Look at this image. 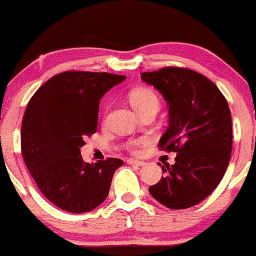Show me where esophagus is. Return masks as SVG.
Here are the masks:
<instances>
[{
	"label": "esophagus",
	"mask_w": 256,
	"mask_h": 256,
	"mask_svg": "<svg viewBox=\"0 0 256 256\" xmlns=\"http://www.w3.org/2000/svg\"><path fill=\"white\" fill-rule=\"evenodd\" d=\"M128 162L130 164V165H135V166H144V165H145V162H144V161L135 160V158H128Z\"/></svg>",
	"instance_id": "1"
}]
</instances>
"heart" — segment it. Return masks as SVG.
<instances>
[{
	"label": "heart",
	"mask_w": 256,
	"mask_h": 256,
	"mask_svg": "<svg viewBox=\"0 0 256 256\" xmlns=\"http://www.w3.org/2000/svg\"><path fill=\"white\" fill-rule=\"evenodd\" d=\"M130 102L140 114L150 108H158V98L156 94L151 88H134L130 92ZM142 141H131L128 144V148L132 151L138 150V145Z\"/></svg>",
	"instance_id": "1"
}]
</instances>
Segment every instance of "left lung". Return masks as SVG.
<instances>
[{
  "label": "left lung",
  "instance_id": "left-lung-1",
  "mask_svg": "<svg viewBox=\"0 0 256 256\" xmlns=\"http://www.w3.org/2000/svg\"><path fill=\"white\" fill-rule=\"evenodd\" d=\"M141 80L160 91L168 105V128L158 148L176 152L175 164L150 186L168 209H188L209 196L222 181L232 150V112L218 86L190 68H164Z\"/></svg>",
  "mask_w": 256,
  "mask_h": 256
}]
</instances>
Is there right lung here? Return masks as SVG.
Listing matches in <instances>:
<instances>
[{"mask_svg": "<svg viewBox=\"0 0 256 256\" xmlns=\"http://www.w3.org/2000/svg\"><path fill=\"white\" fill-rule=\"evenodd\" d=\"M125 78L108 72L66 71L50 78L28 101L22 120V156L37 188L60 209L81 214L108 198L122 160L85 162L80 148L86 136L98 130L101 98Z\"/></svg>", "mask_w": 256, "mask_h": 256, "instance_id": "obj_1", "label": "right lung"}]
</instances>
